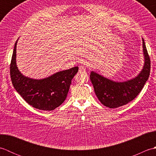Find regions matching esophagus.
I'll list each match as a JSON object with an SVG mask.
<instances>
[{
  "mask_svg": "<svg viewBox=\"0 0 156 156\" xmlns=\"http://www.w3.org/2000/svg\"><path fill=\"white\" fill-rule=\"evenodd\" d=\"M85 72H86V68L84 67V66H79V72L84 73Z\"/></svg>",
  "mask_w": 156,
  "mask_h": 156,
  "instance_id": "1",
  "label": "esophagus"
}]
</instances>
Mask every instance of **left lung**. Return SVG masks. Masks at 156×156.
I'll list each match as a JSON object with an SVG mask.
<instances>
[{"label":"left lung","instance_id":"8db88e82","mask_svg":"<svg viewBox=\"0 0 156 156\" xmlns=\"http://www.w3.org/2000/svg\"><path fill=\"white\" fill-rule=\"evenodd\" d=\"M142 43L144 64L141 72L135 77L126 81L118 82L91 71L90 80L95 94L105 107L116 108L133 101L148 80L150 72V59L143 38Z\"/></svg>","mask_w":156,"mask_h":156}]
</instances>
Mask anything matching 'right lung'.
Instances as JSON below:
<instances>
[{"mask_svg":"<svg viewBox=\"0 0 156 156\" xmlns=\"http://www.w3.org/2000/svg\"><path fill=\"white\" fill-rule=\"evenodd\" d=\"M16 40L10 66L13 87L21 97L33 107L42 111H52L61 105L67 97L72 78L78 67L54 73L47 78L35 79L25 76L16 65Z\"/></svg>","mask_w":156,"mask_h":156,"instance_id":"add662e5","label":"right lung"}]
</instances>
